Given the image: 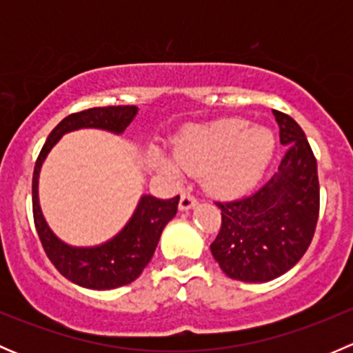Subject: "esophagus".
<instances>
[{
    "label": "esophagus",
    "instance_id": "obj_1",
    "mask_svg": "<svg viewBox=\"0 0 353 353\" xmlns=\"http://www.w3.org/2000/svg\"><path fill=\"white\" fill-rule=\"evenodd\" d=\"M198 205L196 198L191 196L190 193H184L183 196H181V201H179V210L181 212H188V210L194 208V206Z\"/></svg>",
    "mask_w": 353,
    "mask_h": 353
}]
</instances>
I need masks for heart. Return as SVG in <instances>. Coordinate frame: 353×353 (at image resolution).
<instances>
[{
    "label": "heart",
    "instance_id": "heart-1",
    "mask_svg": "<svg viewBox=\"0 0 353 353\" xmlns=\"http://www.w3.org/2000/svg\"><path fill=\"white\" fill-rule=\"evenodd\" d=\"M275 152V137L263 124L239 117L190 128L176 141L174 160L155 155V163L169 179L184 172H203V184L215 196L229 198L251 190L265 174Z\"/></svg>",
    "mask_w": 353,
    "mask_h": 353
}]
</instances>
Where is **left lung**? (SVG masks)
I'll return each instance as SVG.
<instances>
[{
	"mask_svg": "<svg viewBox=\"0 0 353 353\" xmlns=\"http://www.w3.org/2000/svg\"><path fill=\"white\" fill-rule=\"evenodd\" d=\"M285 157L272 179L251 196L216 203L222 227L210 249L234 280L263 283L279 279L304 256L319 213L318 165L302 128L273 110Z\"/></svg>",
	"mask_w": 353,
	"mask_h": 353,
	"instance_id": "obj_1",
	"label": "left lung"
}]
</instances>
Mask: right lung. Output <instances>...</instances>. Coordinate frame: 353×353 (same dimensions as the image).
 I'll return each mask as SVG.
<instances>
[{"mask_svg": "<svg viewBox=\"0 0 353 353\" xmlns=\"http://www.w3.org/2000/svg\"><path fill=\"white\" fill-rule=\"evenodd\" d=\"M137 114V105H109L70 114L51 131L34 167L32 206L42 248L63 276L92 290H112L140 276L154 256L163 227L176 216L179 196L159 199L152 194H141L133 215L116 236L95 245H73L59 239L46 222L39 203L41 169L49 152L65 134L78 130H102L119 137Z\"/></svg>", "mask_w": 353, "mask_h": 353, "instance_id": "obj_1", "label": "right lung"}]
</instances>
